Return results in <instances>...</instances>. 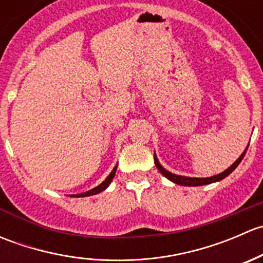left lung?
Segmentation results:
<instances>
[{
    "label": "left lung",
    "mask_w": 263,
    "mask_h": 263,
    "mask_svg": "<svg viewBox=\"0 0 263 263\" xmlns=\"http://www.w3.org/2000/svg\"><path fill=\"white\" fill-rule=\"evenodd\" d=\"M246 151H247V148L245 150V153H243L242 155H240L239 158L237 159V161H235V163L233 164V165H230L229 168L227 169V171H224V172H222V173L217 174V176L209 177V178H191V177H182V176H177V174L171 173V172H168L165 168H163V166L160 165V163H159V160H158V158H156L155 154H154V161H155V165H156V168H158V171L160 172V173L163 174V176L165 177V178H168L169 181H172L173 183H176V184H179V185H188V187H191V185L210 184V183L219 182V181H221V179H224L225 177L229 176V174L232 173V172L234 171V169L237 168L238 165H239V163H240V161H242V159L245 158Z\"/></svg>",
    "instance_id": "left-lung-1"
}]
</instances>
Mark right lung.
I'll return each mask as SVG.
<instances>
[{
    "label": "right lung",
    "instance_id": "add662e5",
    "mask_svg": "<svg viewBox=\"0 0 263 263\" xmlns=\"http://www.w3.org/2000/svg\"><path fill=\"white\" fill-rule=\"evenodd\" d=\"M116 171H117V165L115 166V168H113V171L110 172V174H109V176L107 177V178H105V181H104V182H102V183H100L99 185H97V187H95V188H92V190L87 191V192L80 193V195H75V196H73V197H86V196L97 195V193H100V192H102V191H104L105 188H107L108 185L110 184V182H112V179L115 178V176H116Z\"/></svg>",
    "mask_w": 263,
    "mask_h": 263
}]
</instances>
